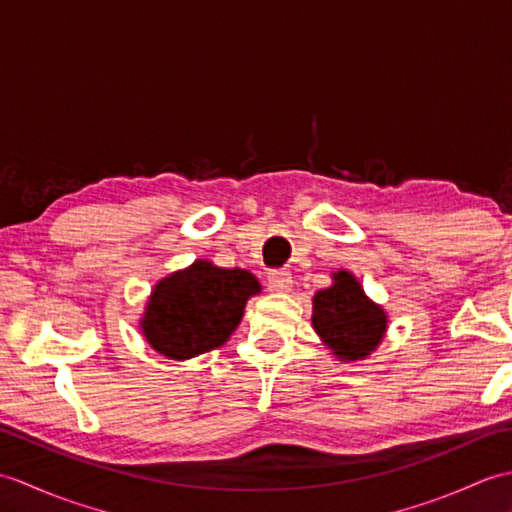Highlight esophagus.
Masks as SVG:
<instances>
[{
    "instance_id": "esophagus-1",
    "label": "esophagus",
    "mask_w": 512,
    "mask_h": 512,
    "mask_svg": "<svg viewBox=\"0 0 512 512\" xmlns=\"http://www.w3.org/2000/svg\"><path fill=\"white\" fill-rule=\"evenodd\" d=\"M292 288V277L288 270H270L268 273V290L288 292Z\"/></svg>"
}]
</instances>
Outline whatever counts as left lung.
I'll list each match as a JSON object with an SVG mask.
<instances>
[{
    "instance_id": "left-lung-1",
    "label": "left lung",
    "mask_w": 512,
    "mask_h": 512,
    "mask_svg": "<svg viewBox=\"0 0 512 512\" xmlns=\"http://www.w3.org/2000/svg\"><path fill=\"white\" fill-rule=\"evenodd\" d=\"M334 284L312 299V328L341 361H363L387 332L385 310L365 295L356 277L336 270Z\"/></svg>"
}]
</instances>
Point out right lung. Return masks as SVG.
I'll list each match as a JSON object with an SVG mask.
<instances>
[{"label": "right lung", "mask_w": 512, "mask_h": 512, "mask_svg": "<svg viewBox=\"0 0 512 512\" xmlns=\"http://www.w3.org/2000/svg\"><path fill=\"white\" fill-rule=\"evenodd\" d=\"M259 290L262 286L248 270L198 259L158 281L140 330L158 354L173 361L211 352L235 332L246 301Z\"/></svg>", "instance_id": "obj_1"}]
</instances>
